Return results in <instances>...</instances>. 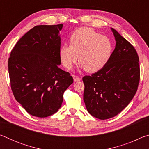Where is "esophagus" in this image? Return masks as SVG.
<instances>
[{
  "label": "esophagus",
  "mask_w": 149,
  "mask_h": 149,
  "mask_svg": "<svg viewBox=\"0 0 149 149\" xmlns=\"http://www.w3.org/2000/svg\"><path fill=\"white\" fill-rule=\"evenodd\" d=\"M73 77H74V80L75 82H78V81H81V78H79V77L77 76H75V75H73Z\"/></svg>",
  "instance_id": "obj_1"
}]
</instances>
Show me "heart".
Returning <instances> with one entry per match:
<instances>
[{"label": "heart", "instance_id": "heart-1", "mask_svg": "<svg viewBox=\"0 0 149 149\" xmlns=\"http://www.w3.org/2000/svg\"><path fill=\"white\" fill-rule=\"evenodd\" d=\"M113 49L112 41L108 37L89 27H81L71 35L70 45L60 47L59 56L68 70H72L78 58L81 68L89 73H95L109 62Z\"/></svg>", "mask_w": 149, "mask_h": 149}]
</instances>
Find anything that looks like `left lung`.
Listing matches in <instances>:
<instances>
[{
  "instance_id": "left-lung-1",
  "label": "left lung",
  "mask_w": 149,
  "mask_h": 149,
  "mask_svg": "<svg viewBox=\"0 0 149 149\" xmlns=\"http://www.w3.org/2000/svg\"><path fill=\"white\" fill-rule=\"evenodd\" d=\"M116 46L107 64L83 77L84 100L88 112L100 120L118 115L137 92L140 68L137 52L116 30L111 28Z\"/></svg>"
}]
</instances>
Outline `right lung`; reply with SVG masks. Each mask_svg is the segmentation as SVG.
<instances>
[{"mask_svg": "<svg viewBox=\"0 0 149 149\" xmlns=\"http://www.w3.org/2000/svg\"><path fill=\"white\" fill-rule=\"evenodd\" d=\"M62 27L63 24L33 27L17 42L8 59L15 99L33 116L45 118L56 112L64 92L74 81L59 68Z\"/></svg>", "mask_w": 149, "mask_h": 149, "instance_id": "add662e5", "label": "right lung"}]
</instances>
